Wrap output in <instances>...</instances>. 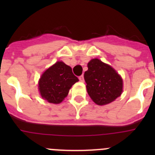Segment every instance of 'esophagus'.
I'll return each instance as SVG.
<instances>
[{"instance_id": "34e87169", "label": "esophagus", "mask_w": 155, "mask_h": 155, "mask_svg": "<svg viewBox=\"0 0 155 155\" xmlns=\"http://www.w3.org/2000/svg\"><path fill=\"white\" fill-rule=\"evenodd\" d=\"M79 80H80V81H84V76L83 75H81V76H79Z\"/></svg>"}]
</instances>
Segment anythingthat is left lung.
<instances>
[{
  "label": "left lung",
  "instance_id": "obj_1",
  "mask_svg": "<svg viewBox=\"0 0 155 155\" xmlns=\"http://www.w3.org/2000/svg\"><path fill=\"white\" fill-rule=\"evenodd\" d=\"M84 72L87 91L94 103L103 105L113 102L123 91L121 77L111 66L92 59Z\"/></svg>",
  "mask_w": 155,
  "mask_h": 155
}]
</instances>
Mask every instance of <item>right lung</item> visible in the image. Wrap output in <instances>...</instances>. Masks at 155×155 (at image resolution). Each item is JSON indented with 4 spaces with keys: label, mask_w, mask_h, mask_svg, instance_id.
<instances>
[{
    "label": "right lung",
    "mask_w": 155,
    "mask_h": 155,
    "mask_svg": "<svg viewBox=\"0 0 155 155\" xmlns=\"http://www.w3.org/2000/svg\"><path fill=\"white\" fill-rule=\"evenodd\" d=\"M78 81L71 67L59 61L42 74L39 81L41 96L50 103H61Z\"/></svg>",
    "instance_id": "add662e5"
}]
</instances>
